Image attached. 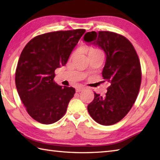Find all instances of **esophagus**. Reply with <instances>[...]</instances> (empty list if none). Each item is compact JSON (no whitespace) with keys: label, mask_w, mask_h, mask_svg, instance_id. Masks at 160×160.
<instances>
[{"label":"esophagus","mask_w":160,"mask_h":160,"mask_svg":"<svg viewBox=\"0 0 160 160\" xmlns=\"http://www.w3.org/2000/svg\"><path fill=\"white\" fill-rule=\"evenodd\" d=\"M85 89V87H82V86H79V87H78V88H76V92H82V91H83V90Z\"/></svg>","instance_id":"esophagus-1"}]
</instances>
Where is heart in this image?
Listing matches in <instances>:
<instances>
[{
    "label": "heart",
    "instance_id": "1",
    "mask_svg": "<svg viewBox=\"0 0 160 160\" xmlns=\"http://www.w3.org/2000/svg\"><path fill=\"white\" fill-rule=\"evenodd\" d=\"M101 52L99 49H98V48H91L89 50V54H92V53H95V52Z\"/></svg>",
    "mask_w": 160,
    "mask_h": 160
}]
</instances>
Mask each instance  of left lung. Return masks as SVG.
Masks as SVG:
<instances>
[{"mask_svg":"<svg viewBox=\"0 0 160 160\" xmlns=\"http://www.w3.org/2000/svg\"><path fill=\"white\" fill-rule=\"evenodd\" d=\"M84 40L105 52L102 76L110 83L104 97L94 93L88 112L97 123L112 125L125 117L138 97L141 83L140 61L133 45L120 34L91 31L85 35Z\"/></svg>","mask_w":160,"mask_h":160,"instance_id":"1","label":"left lung"}]
</instances>
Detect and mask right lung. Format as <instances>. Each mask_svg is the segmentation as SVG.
<instances>
[{"label": "right lung", "mask_w": 160, "mask_h": 160, "mask_svg": "<svg viewBox=\"0 0 160 160\" xmlns=\"http://www.w3.org/2000/svg\"><path fill=\"white\" fill-rule=\"evenodd\" d=\"M85 32L75 29L41 34L23 49L16 68V88L28 115L38 122L54 123L65 115L75 89L55 83L54 71L66 64Z\"/></svg>", "instance_id": "1"}]
</instances>
